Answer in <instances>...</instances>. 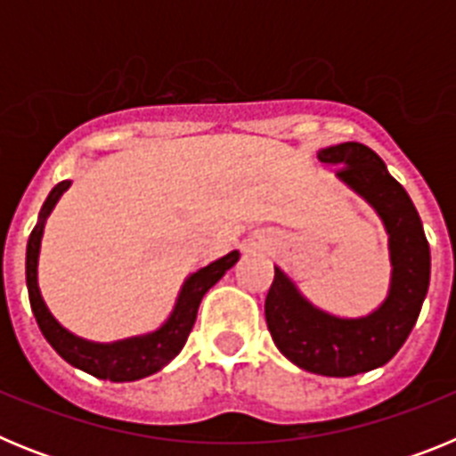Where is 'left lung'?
I'll return each mask as SVG.
<instances>
[{
  "instance_id": "left-lung-1",
  "label": "left lung",
  "mask_w": 456,
  "mask_h": 456,
  "mask_svg": "<svg viewBox=\"0 0 456 456\" xmlns=\"http://www.w3.org/2000/svg\"><path fill=\"white\" fill-rule=\"evenodd\" d=\"M338 178L358 191L384 219L390 235L393 283L384 305L361 320H338L313 308L281 269H273L265 320L281 349L301 370L322 377H354L381 368L400 352L416 326L429 288V244L409 193L386 171L372 148L347 141L320 151Z\"/></svg>"
}]
</instances>
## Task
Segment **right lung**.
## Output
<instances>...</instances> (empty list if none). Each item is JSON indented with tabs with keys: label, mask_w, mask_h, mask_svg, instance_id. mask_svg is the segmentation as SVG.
<instances>
[{
	"label": "right lung",
	"mask_w": 456,
	"mask_h": 456,
	"mask_svg": "<svg viewBox=\"0 0 456 456\" xmlns=\"http://www.w3.org/2000/svg\"><path fill=\"white\" fill-rule=\"evenodd\" d=\"M68 184L70 183L63 180V183H59L52 189L45 205L40 209V224L31 231L29 244H27V288H29L31 310H34V317L38 322V329L43 331L45 340L50 342L54 352L63 361H68L75 368L84 370V372L93 374V377L98 379H109V381H136V379H143L148 374L157 372V370H162L164 365L171 363L173 358L178 356L180 349L187 342L189 333H191L203 294L240 260V253L231 251L228 256L219 257L216 263L191 273L187 278V283H184L183 292H180V299L175 304L173 315L168 317V322L159 331L143 338L114 342V345H95V342L75 338L50 315V310L45 308V304L40 299L38 281H36L43 224H45V216L52 212L59 196L68 189Z\"/></svg>",
	"instance_id": "add662e5"
}]
</instances>
